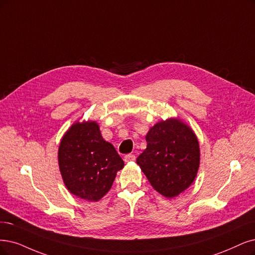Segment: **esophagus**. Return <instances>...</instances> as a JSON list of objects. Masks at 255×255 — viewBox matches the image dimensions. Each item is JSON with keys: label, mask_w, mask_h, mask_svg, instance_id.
Returning a JSON list of instances; mask_svg holds the SVG:
<instances>
[{"label": "esophagus", "mask_w": 255, "mask_h": 255, "mask_svg": "<svg viewBox=\"0 0 255 255\" xmlns=\"http://www.w3.org/2000/svg\"><path fill=\"white\" fill-rule=\"evenodd\" d=\"M135 155L134 154H127V155H125V157H124V161L126 162V163H131V162H134L135 161Z\"/></svg>", "instance_id": "34e87169"}]
</instances>
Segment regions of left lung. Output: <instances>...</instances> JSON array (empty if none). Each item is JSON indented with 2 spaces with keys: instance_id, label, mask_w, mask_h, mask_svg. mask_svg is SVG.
Returning a JSON list of instances; mask_svg holds the SVG:
<instances>
[{
  "instance_id": "obj_1",
  "label": "left lung",
  "mask_w": 255,
  "mask_h": 255,
  "mask_svg": "<svg viewBox=\"0 0 255 255\" xmlns=\"http://www.w3.org/2000/svg\"><path fill=\"white\" fill-rule=\"evenodd\" d=\"M147 148L136 158L153 189L173 199L194 182L201 161L192 128L181 119L159 121L146 134Z\"/></svg>"
}]
</instances>
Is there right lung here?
Instances as JSON below:
<instances>
[{"label":"right lung","mask_w":255,"mask_h":255,"mask_svg":"<svg viewBox=\"0 0 255 255\" xmlns=\"http://www.w3.org/2000/svg\"><path fill=\"white\" fill-rule=\"evenodd\" d=\"M58 161L68 191L88 202L100 201L124 167L116 148L103 138L96 121L73 123L61 138Z\"/></svg>","instance_id":"add662e5"}]
</instances>
